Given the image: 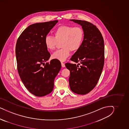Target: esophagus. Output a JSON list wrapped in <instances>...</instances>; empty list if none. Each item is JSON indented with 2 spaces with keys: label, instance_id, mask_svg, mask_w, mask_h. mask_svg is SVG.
I'll list each match as a JSON object with an SVG mask.
<instances>
[{
  "label": "esophagus",
  "instance_id": "34e87169",
  "mask_svg": "<svg viewBox=\"0 0 129 129\" xmlns=\"http://www.w3.org/2000/svg\"><path fill=\"white\" fill-rule=\"evenodd\" d=\"M61 66L62 67H65V64L64 63L61 62Z\"/></svg>",
  "mask_w": 129,
  "mask_h": 129
}]
</instances>
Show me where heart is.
<instances>
[{
  "label": "heart",
  "instance_id": "1",
  "mask_svg": "<svg viewBox=\"0 0 129 129\" xmlns=\"http://www.w3.org/2000/svg\"><path fill=\"white\" fill-rule=\"evenodd\" d=\"M54 37L47 36L44 43L47 50L53 51L60 43L61 49L54 52L51 58L64 61L69 56L70 51L76 52L80 48L84 38V31L79 26L73 27L69 25H60L55 30Z\"/></svg>",
  "mask_w": 129,
  "mask_h": 129
}]
</instances>
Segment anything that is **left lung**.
<instances>
[{
  "instance_id": "8db88e82",
  "label": "left lung",
  "mask_w": 129,
  "mask_h": 129,
  "mask_svg": "<svg viewBox=\"0 0 129 129\" xmlns=\"http://www.w3.org/2000/svg\"><path fill=\"white\" fill-rule=\"evenodd\" d=\"M82 26L84 38L80 48L70 60L78 64L67 62L70 71V89L78 94H86L93 90L98 84L105 62L104 41L95 25L86 21L72 19Z\"/></svg>"
}]
</instances>
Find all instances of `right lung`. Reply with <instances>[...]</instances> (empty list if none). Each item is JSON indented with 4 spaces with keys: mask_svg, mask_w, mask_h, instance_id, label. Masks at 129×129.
Returning <instances> with one entry per match:
<instances>
[{
    "mask_svg": "<svg viewBox=\"0 0 129 129\" xmlns=\"http://www.w3.org/2000/svg\"><path fill=\"white\" fill-rule=\"evenodd\" d=\"M58 20L34 23L26 28L17 40L16 54L20 77L28 91L36 96L51 93L61 69L58 60H51L44 40Z\"/></svg>",
    "mask_w": 129,
    "mask_h": 129,
    "instance_id": "1",
    "label": "right lung"
}]
</instances>
